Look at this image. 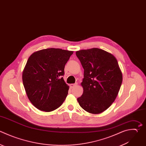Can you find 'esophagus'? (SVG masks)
<instances>
[{
    "instance_id": "esophagus-1",
    "label": "esophagus",
    "mask_w": 146,
    "mask_h": 146,
    "mask_svg": "<svg viewBox=\"0 0 146 146\" xmlns=\"http://www.w3.org/2000/svg\"><path fill=\"white\" fill-rule=\"evenodd\" d=\"M78 84V83H74V84H71L70 85V87L71 88H74V87H75L76 85Z\"/></svg>"
}]
</instances>
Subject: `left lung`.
<instances>
[{
	"instance_id": "1",
	"label": "left lung",
	"mask_w": 146,
	"mask_h": 146,
	"mask_svg": "<svg viewBox=\"0 0 146 146\" xmlns=\"http://www.w3.org/2000/svg\"><path fill=\"white\" fill-rule=\"evenodd\" d=\"M76 55L84 68L83 93L78 102L89 113H102L114 102L122 83L117 61L111 54L98 48L78 51Z\"/></svg>"
}]
</instances>
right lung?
I'll use <instances>...</instances> for the list:
<instances>
[{
	"mask_svg": "<svg viewBox=\"0 0 146 146\" xmlns=\"http://www.w3.org/2000/svg\"><path fill=\"white\" fill-rule=\"evenodd\" d=\"M73 51L47 48L33 53L22 74L27 95L38 109L50 112L65 100L69 86L63 78L64 67Z\"/></svg>",
	"mask_w": 146,
	"mask_h": 146,
	"instance_id": "1",
	"label": "right lung"
}]
</instances>
